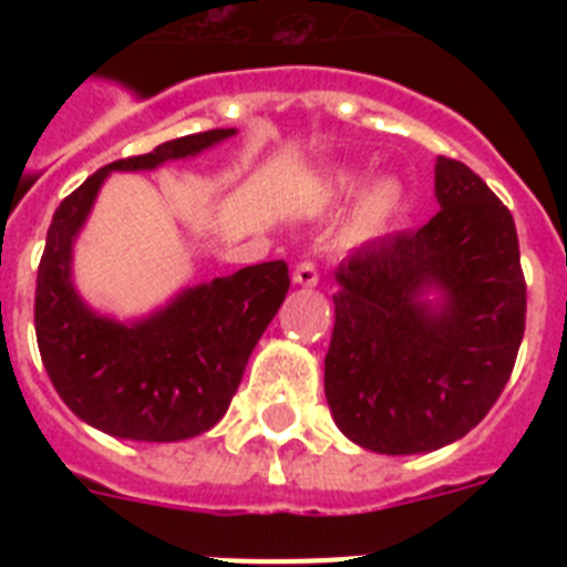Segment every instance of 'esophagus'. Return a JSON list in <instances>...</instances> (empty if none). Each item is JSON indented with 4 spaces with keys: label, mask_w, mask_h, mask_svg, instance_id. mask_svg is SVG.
Masks as SVG:
<instances>
[{
    "label": "esophagus",
    "mask_w": 567,
    "mask_h": 567,
    "mask_svg": "<svg viewBox=\"0 0 567 567\" xmlns=\"http://www.w3.org/2000/svg\"><path fill=\"white\" fill-rule=\"evenodd\" d=\"M292 280L298 287H315L318 284V267H315L312 260H300L298 267L292 269Z\"/></svg>",
    "instance_id": "34e87169"
}]
</instances>
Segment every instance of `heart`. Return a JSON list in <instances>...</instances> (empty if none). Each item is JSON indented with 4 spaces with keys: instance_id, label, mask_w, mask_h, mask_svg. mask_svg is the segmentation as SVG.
<instances>
[{
    "instance_id": "obj_1",
    "label": "heart",
    "mask_w": 567,
    "mask_h": 567,
    "mask_svg": "<svg viewBox=\"0 0 567 567\" xmlns=\"http://www.w3.org/2000/svg\"><path fill=\"white\" fill-rule=\"evenodd\" d=\"M360 184V178L354 173H340L334 178V189L340 195L354 193ZM403 207V187L394 178H380L374 182L372 187L365 189L363 195L358 198V207L352 213V224H349V235L354 240H365L372 238V235L383 233L389 224L394 221V215L400 213Z\"/></svg>"
}]
</instances>
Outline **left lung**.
I'll return each instance as SVG.
<instances>
[{"label":"left lung","instance_id":"8db88e82","mask_svg":"<svg viewBox=\"0 0 567 567\" xmlns=\"http://www.w3.org/2000/svg\"><path fill=\"white\" fill-rule=\"evenodd\" d=\"M440 209L420 229L354 249L334 272L323 369L340 432L378 454L434 452L491 412L525 332V278L508 207L440 155ZM434 288L437 305L424 300Z\"/></svg>","mask_w":567,"mask_h":567}]
</instances>
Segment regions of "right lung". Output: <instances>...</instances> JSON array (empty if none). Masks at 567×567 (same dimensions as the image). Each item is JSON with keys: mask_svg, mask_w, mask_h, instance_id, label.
<instances>
[{"mask_svg": "<svg viewBox=\"0 0 567 567\" xmlns=\"http://www.w3.org/2000/svg\"><path fill=\"white\" fill-rule=\"evenodd\" d=\"M229 135L233 127L207 130L107 164L53 213L33 307L39 354L70 412L110 437L175 443L213 429L289 292L287 264L267 260L184 289L150 318L118 323L93 312L73 287V240L113 169H155Z\"/></svg>", "mask_w": 567, "mask_h": 567, "instance_id": "right-lung-1", "label": "right lung"}]
</instances>
